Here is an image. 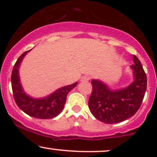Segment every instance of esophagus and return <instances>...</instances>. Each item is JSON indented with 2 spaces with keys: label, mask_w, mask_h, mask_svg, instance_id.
I'll use <instances>...</instances> for the list:
<instances>
[{
  "label": "esophagus",
  "mask_w": 157,
  "mask_h": 157,
  "mask_svg": "<svg viewBox=\"0 0 157 157\" xmlns=\"http://www.w3.org/2000/svg\"><path fill=\"white\" fill-rule=\"evenodd\" d=\"M90 77L89 76H83L81 78V81L82 82H86V81H89L90 80Z\"/></svg>",
  "instance_id": "esophagus-1"
}]
</instances>
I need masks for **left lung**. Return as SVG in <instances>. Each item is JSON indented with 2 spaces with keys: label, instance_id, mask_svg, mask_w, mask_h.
Wrapping results in <instances>:
<instances>
[{
  "label": "left lung",
  "instance_id": "1",
  "mask_svg": "<svg viewBox=\"0 0 157 157\" xmlns=\"http://www.w3.org/2000/svg\"><path fill=\"white\" fill-rule=\"evenodd\" d=\"M133 61L134 81L126 87L111 90L101 80H92L89 108L96 119L105 124L119 123L133 116L140 108L147 90V76L135 55Z\"/></svg>",
  "mask_w": 157,
  "mask_h": 157
}]
</instances>
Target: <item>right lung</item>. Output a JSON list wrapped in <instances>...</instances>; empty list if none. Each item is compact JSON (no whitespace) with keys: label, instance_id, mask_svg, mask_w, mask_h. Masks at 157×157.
Listing matches in <instances>:
<instances>
[{"label":"right lung","instance_id":"right-lung-1","mask_svg":"<svg viewBox=\"0 0 157 157\" xmlns=\"http://www.w3.org/2000/svg\"><path fill=\"white\" fill-rule=\"evenodd\" d=\"M22 54L13 66L11 74V85L14 100L19 108L29 116L41 119H49L58 116L66 102L67 93L77 85V82L63 86L43 98H33L26 94L20 83L19 68L25 55L29 52Z\"/></svg>","mask_w":157,"mask_h":157}]
</instances>
